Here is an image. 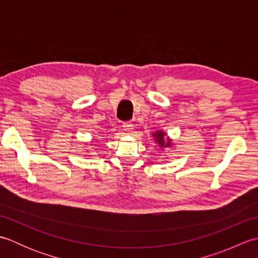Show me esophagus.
Returning a JSON list of instances; mask_svg holds the SVG:
<instances>
[{
  "label": "esophagus",
  "mask_w": 258,
  "mask_h": 258,
  "mask_svg": "<svg viewBox=\"0 0 258 258\" xmlns=\"http://www.w3.org/2000/svg\"><path fill=\"white\" fill-rule=\"evenodd\" d=\"M123 127H124L125 132L131 133V132H132V130H133V124L131 122H126V123L123 124Z\"/></svg>",
  "instance_id": "obj_1"
}]
</instances>
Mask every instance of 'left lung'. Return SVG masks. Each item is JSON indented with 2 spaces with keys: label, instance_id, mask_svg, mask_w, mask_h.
<instances>
[{
  "label": "left lung",
  "instance_id": "obj_1",
  "mask_svg": "<svg viewBox=\"0 0 258 258\" xmlns=\"http://www.w3.org/2000/svg\"><path fill=\"white\" fill-rule=\"evenodd\" d=\"M153 138L155 139L156 143L162 147H171L172 141L169 138H166V133H164L163 131H157V132L153 133Z\"/></svg>",
  "mask_w": 258,
  "mask_h": 258
}]
</instances>
